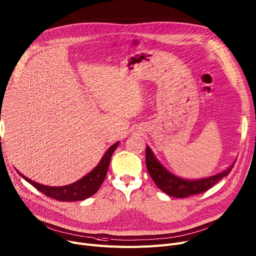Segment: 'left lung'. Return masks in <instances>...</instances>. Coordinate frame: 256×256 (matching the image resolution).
<instances>
[{"mask_svg":"<svg viewBox=\"0 0 256 256\" xmlns=\"http://www.w3.org/2000/svg\"><path fill=\"white\" fill-rule=\"evenodd\" d=\"M146 165L150 176H151L153 181L156 183L160 190H162L168 195H170V196L184 198L191 196V195L204 193L208 189H211L221 178L226 176L230 172L234 164L230 165V168L218 174L202 180H193V181L190 180L189 181V180H184L176 176L174 174L166 170V168H164L159 163V161L155 158L151 148L146 146Z\"/></svg>","mask_w":256,"mask_h":256,"instance_id":"left-lung-1","label":"left lung"}]
</instances>
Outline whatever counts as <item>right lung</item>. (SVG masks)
I'll use <instances>...</instances> for the list:
<instances>
[{"instance_id": "1", "label": "right lung", "mask_w": 256, "mask_h": 256, "mask_svg": "<svg viewBox=\"0 0 256 256\" xmlns=\"http://www.w3.org/2000/svg\"><path fill=\"white\" fill-rule=\"evenodd\" d=\"M118 142L112 144L106 153L103 155L99 164L91 172H88L86 176L78 180V182L72 183L67 186H61V187L44 186L31 181V180L28 178L26 176H24L20 172V174L26 180V181H28L30 184L33 185L38 191L42 192L44 195H46V196L50 198H54L58 202L84 200L94 195L100 188L101 184L104 181L105 176L108 174L110 158L114 152V150L118 148Z\"/></svg>"}]
</instances>
